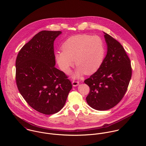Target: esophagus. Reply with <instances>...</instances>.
I'll use <instances>...</instances> for the list:
<instances>
[{"label": "esophagus", "instance_id": "1", "mask_svg": "<svg viewBox=\"0 0 146 146\" xmlns=\"http://www.w3.org/2000/svg\"><path fill=\"white\" fill-rule=\"evenodd\" d=\"M79 84V82L77 81H73L72 82V85L73 86H77Z\"/></svg>", "mask_w": 146, "mask_h": 146}]
</instances>
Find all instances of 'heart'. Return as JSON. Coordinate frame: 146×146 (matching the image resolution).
<instances>
[{"label":"heart","mask_w":146,"mask_h":146,"mask_svg":"<svg viewBox=\"0 0 146 146\" xmlns=\"http://www.w3.org/2000/svg\"><path fill=\"white\" fill-rule=\"evenodd\" d=\"M58 51L55 58L61 70L68 74L74 65L78 66L74 78L84 73L90 74L97 71L104 58L106 48L103 40L98 35L79 34L69 38Z\"/></svg>","instance_id":"heart-1"}]
</instances>
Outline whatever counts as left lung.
Listing matches in <instances>:
<instances>
[{
    "mask_svg": "<svg viewBox=\"0 0 146 146\" xmlns=\"http://www.w3.org/2000/svg\"><path fill=\"white\" fill-rule=\"evenodd\" d=\"M107 54L99 69L84 82L90 88L88 104L98 111L110 110L123 98L132 75L130 60L122 46L105 33Z\"/></svg>",
    "mask_w": 146,
    "mask_h": 146,
    "instance_id": "left-lung-1",
    "label": "left lung"
}]
</instances>
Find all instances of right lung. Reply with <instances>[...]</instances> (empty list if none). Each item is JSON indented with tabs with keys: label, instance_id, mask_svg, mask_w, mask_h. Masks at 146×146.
<instances>
[{
	"label": "right lung",
	"instance_id": "add662e5",
	"mask_svg": "<svg viewBox=\"0 0 146 146\" xmlns=\"http://www.w3.org/2000/svg\"><path fill=\"white\" fill-rule=\"evenodd\" d=\"M60 31L39 32L19 51L16 60V81L31 107L52 115L65 105L72 88L68 77L56 68L54 42Z\"/></svg>",
	"mask_w": 146,
	"mask_h": 146
}]
</instances>
